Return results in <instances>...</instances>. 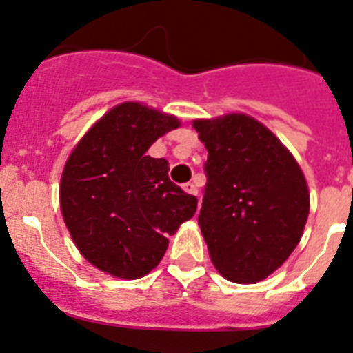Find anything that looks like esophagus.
Here are the masks:
<instances>
[{
  "label": "esophagus",
  "instance_id": "obj_1",
  "mask_svg": "<svg viewBox=\"0 0 353 353\" xmlns=\"http://www.w3.org/2000/svg\"><path fill=\"white\" fill-rule=\"evenodd\" d=\"M183 190H185L187 194H192V196H198V187H196V183H192V182L183 183Z\"/></svg>",
  "mask_w": 353,
  "mask_h": 353
}]
</instances>
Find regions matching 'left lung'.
<instances>
[{"label": "left lung", "instance_id": "8db88e82", "mask_svg": "<svg viewBox=\"0 0 353 353\" xmlns=\"http://www.w3.org/2000/svg\"><path fill=\"white\" fill-rule=\"evenodd\" d=\"M208 150L198 222L216 271L255 283L285 263L303 236L310 192L273 132L245 113L194 121Z\"/></svg>", "mask_w": 353, "mask_h": 353}]
</instances>
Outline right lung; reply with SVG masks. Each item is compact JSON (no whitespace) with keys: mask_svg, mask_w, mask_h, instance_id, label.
<instances>
[{"mask_svg":"<svg viewBox=\"0 0 353 353\" xmlns=\"http://www.w3.org/2000/svg\"><path fill=\"white\" fill-rule=\"evenodd\" d=\"M179 119L128 101L83 134L61 176L63 219L80 254L112 276L140 278L161 263L168 236L192 219L198 198L168 176L147 150Z\"/></svg>","mask_w":353,"mask_h":353,"instance_id":"1","label":"right lung"}]
</instances>
